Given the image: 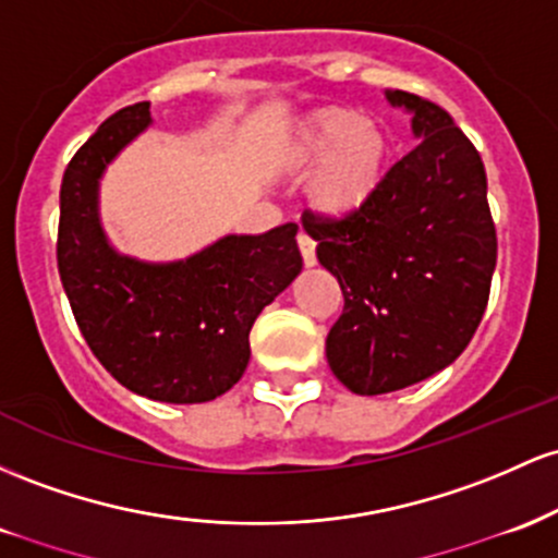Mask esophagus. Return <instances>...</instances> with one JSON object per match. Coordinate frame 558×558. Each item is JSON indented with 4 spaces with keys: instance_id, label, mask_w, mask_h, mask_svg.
Listing matches in <instances>:
<instances>
[{
    "instance_id": "34e87169",
    "label": "esophagus",
    "mask_w": 558,
    "mask_h": 558,
    "mask_svg": "<svg viewBox=\"0 0 558 558\" xmlns=\"http://www.w3.org/2000/svg\"><path fill=\"white\" fill-rule=\"evenodd\" d=\"M298 250L300 255H303L305 266H316V242H313L308 234H298Z\"/></svg>"
}]
</instances>
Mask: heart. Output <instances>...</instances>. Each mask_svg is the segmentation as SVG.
I'll return each mask as SVG.
<instances>
[{"label": "heart", "mask_w": 558, "mask_h": 558, "mask_svg": "<svg viewBox=\"0 0 558 558\" xmlns=\"http://www.w3.org/2000/svg\"><path fill=\"white\" fill-rule=\"evenodd\" d=\"M396 136L379 118L359 108L327 105L300 118L281 149L287 171L311 173L305 197L324 218H350L366 210L390 177Z\"/></svg>", "instance_id": "heart-1"}]
</instances>
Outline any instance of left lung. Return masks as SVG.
<instances>
[{"label":"left lung","mask_w":558,"mask_h":558,"mask_svg":"<svg viewBox=\"0 0 558 558\" xmlns=\"http://www.w3.org/2000/svg\"><path fill=\"white\" fill-rule=\"evenodd\" d=\"M418 136L379 197L350 218L303 213L316 258L340 281L342 316L327 335L335 377L381 396L450 366L477 331L496 271V223L480 153L440 105L385 92Z\"/></svg>","instance_id":"8db88e82"}]
</instances>
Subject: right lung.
Returning <instances> with one entry per match:
<instances>
[{
  "instance_id": "1",
  "label": "right lung",
  "mask_w": 558,
  "mask_h": 558,
  "mask_svg": "<svg viewBox=\"0 0 558 558\" xmlns=\"http://www.w3.org/2000/svg\"><path fill=\"white\" fill-rule=\"evenodd\" d=\"M149 123V102L129 105L68 162L58 268L81 335L112 377L160 403H205L240 381L255 318L303 268L298 223L221 236L171 263L118 253L99 221V179Z\"/></svg>"
}]
</instances>
